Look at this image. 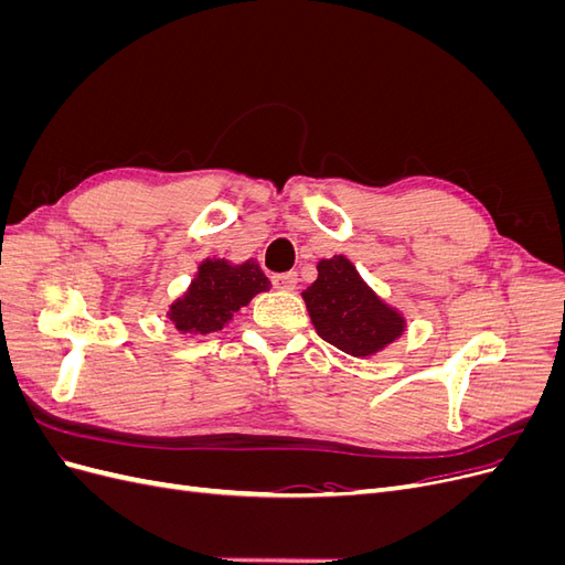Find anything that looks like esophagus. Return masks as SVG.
<instances>
[{
  "label": "esophagus",
  "instance_id": "1",
  "mask_svg": "<svg viewBox=\"0 0 565 565\" xmlns=\"http://www.w3.org/2000/svg\"><path fill=\"white\" fill-rule=\"evenodd\" d=\"M297 282H299L297 273H280V276H273V287L282 289V292H292Z\"/></svg>",
  "mask_w": 565,
  "mask_h": 565
}]
</instances>
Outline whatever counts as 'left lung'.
Masks as SVG:
<instances>
[{"instance_id": "obj_1", "label": "left lung", "mask_w": 565, "mask_h": 565, "mask_svg": "<svg viewBox=\"0 0 565 565\" xmlns=\"http://www.w3.org/2000/svg\"><path fill=\"white\" fill-rule=\"evenodd\" d=\"M318 334L349 355H372L403 334L405 320L372 292L347 256L322 259L301 295Z\"/></svg>"}]
</instances>
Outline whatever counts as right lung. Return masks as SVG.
Segmentation results:
<instances>
[{"label":"right lung","instance_id":"1","mask_svg":"<svg viewBox=\"0 0 565 565\" xmlns=\"http://www.w3.org/2000/svg\"><path fill=\"white\" fill-rule=\"evenodd\" d=\"M270 287L256 262L231 266L221 259H207L188 292L172 303L169 320L183 334H210L224 330L233 313L241 311L249 299Z\"/></svg>","mask_w":565,"mask_h":565}]
</instances>
